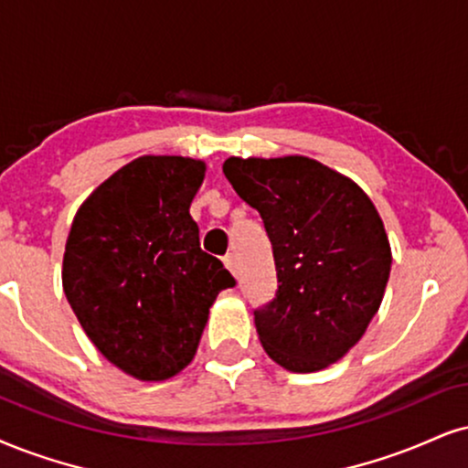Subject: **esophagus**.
I'll list each match as a JSON object with an SVG mask.
<instances>
[{
    "mask_svg": "<svg viewBox=\"0 0 468 468\" xmlns=\"http://www.w3.org/2000/svg\"><path fill=\"white\" fill-rule=\"evenodd\" d=\"M225 267L229 269V273L232 275H239V264H236V256L234 253H228V256H225Z\"/></svg>",
    "mask_w": 468,
    "mask_h": 468,
    "instance_id": "1",
    "label": "esophagus"
}]
</instances>
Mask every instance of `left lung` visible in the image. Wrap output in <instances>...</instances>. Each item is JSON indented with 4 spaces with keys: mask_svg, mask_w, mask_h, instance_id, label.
I'll return each instance as SVG.
<instances>
[{
    "mask_svg": "<svg viewBox=\"0 0 468 468\" xmlns=\"http://www.w3.org/2000/svg\"><path fill=\"white\" fill-rule=\"evenodd\" d=\"M223 173L273 245L278 292L253 313L264 351L292 373L334 365L365 336L388 284L393 253L378 207L308 155H232Z\"/></svg>",
    "mask_w": 468,
    "mask_h": 468,
    "instance_id": "obj_1",
    "label": "left lung"
}]
</instances>
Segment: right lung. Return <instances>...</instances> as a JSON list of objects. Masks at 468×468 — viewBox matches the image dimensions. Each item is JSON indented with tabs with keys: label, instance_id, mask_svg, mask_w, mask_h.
Here are the masks:
<instances>
[{
	"label": "right lung",
	"instance_id": "add662e5",
	"mask_svg": "<svg viewBox=\"0 0 468 468\" xmlns=\"http://www.w3.org/2000/svg\"><path fill=\"white\" fill-rule=\"evenodd\" d=\"M204 160L141 155L82 201L62 256V288L90 343L141 382L193 362L210 305L236 282L199 247L190 204Z\"/></svg>",
	"mask_w": 468,
	"mask_h": 468
}]
</instances>
